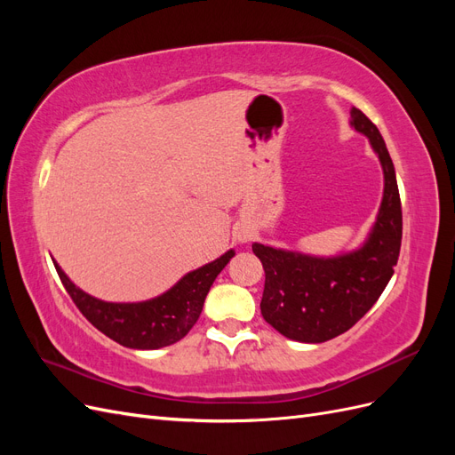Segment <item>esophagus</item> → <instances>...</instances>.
Returning <instances> with one entry per match:
<instances>
[{
    "instance_id": "1",
    "label": "esophagus",
    "mask_w": 455,
    "mask_h": 455,
    "mask_svg": "<svg viewBox=\"0 0 455 455\" xmlns=\"http://www.w3.org/2000/svg\"><path fill=\"white\" fill-rule=\"evenodd\" d=\"M237 237H239V241H241V243H246V241H249V239H251V235H249V233H244V231H241Z\"/></svg>"
}]
</instances>
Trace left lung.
Returning <instances> with one entry per match:
<instances>
[{
  "mask_svg": "<svg viewBox=\"0 0 455 455\" xmlns=\"http://www.w3.org/2000/svg\"><path fill=\"white\" fill-rule=\"evenodd\" d=\"M349 125L366 136L383 171V197L366 241L336 256L252 243L266 271L261 315L279 334L301 343L328 341L363 319L391 281L401 252V196L387 146L361 109H351Z\"/></svg>",
  "mask_w": 455,
  "mask_h": 455,
  "instance_id": "left-lung-1",
  "label": "left lung"
}]
</instances>
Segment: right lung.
Returning <instances> with one entry per match:
<instances>
[{"mask_svg": "<svg viewBox=\"0 0 455 455\" xmlns=\"http://www.w3.org/2000/svg\"><path fill=\"white\" fill-rule=\"evenodd\" d=\"M235 251L186 273L167 292L146 301L114 304L81 291L54 261L59 277L85 319L102 334L129 349H161L180 341L199 319L204 298Z\"/></svg>", "mask_w": 455, "mask_h": 455, "instance_id": "add662e5", "label": "right lung"}]
</instances>
